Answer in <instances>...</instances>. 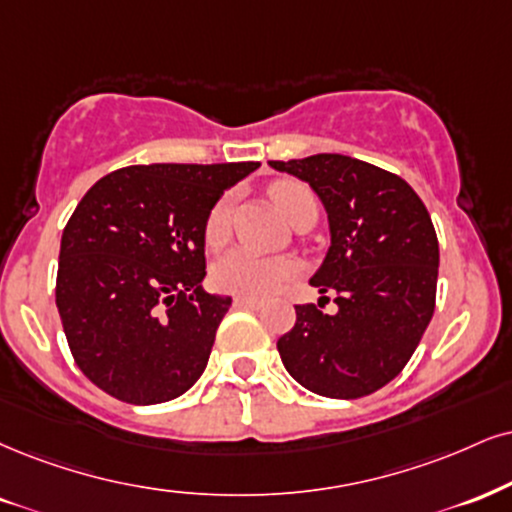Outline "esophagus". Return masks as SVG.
Here are the masks:
<instances>
[{"mask_svg": "<svg viewBox=\"0 0 512 512\" xmlns=\"http://www.w3.org/2000/svg\"><path fill=\"white\" fill-rule=\"evenodd\" d=\"M235 306L237 308H261L263 301L251 299V296H235Z\"/></svg>", "mask_w": 512, "mask_h": 512, "instance_id": "1", "label": "esophagus"}]
</instances>
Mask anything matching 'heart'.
Here are the masks:
<instances>
[{
  "mask_svg": "<svg viewBox=\"0 0 512 512\" xmlns=\"http://www.w3.org/2000/svg\"><path fill=\"white\" fill-rule=\"evenodd\" d=\"M270 197L275 206L289 223H296L306 213L318 216V201L304 182L280 180L270 185ZM230 216H232V199L223 197L216 201V206L208 213L204 225V242L208 249H220L230 237ZM299 273V263L289 256H258L251 251L237 249L220 258L213 266L211 280L220 292L251 296V299H263L273 294L285 282Z\"/></svg>",
  "mask_w": 512,
  "mask_h": 512,
  "instance_id": "1",
  "label": "heart"
}]
</instances>
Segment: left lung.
Instances as JSON below:
<instances>
[{"label":"left lung","mask_w":512,"mask_h":512,"mask_svg":"<svg viewBox=\"0 0 512 512\" xmlns=\"http://www.w3.org/2000/svg\"><path fill=\"white\" fill-rule=\"evenodd\" d=\"M318 194L330 249L311 277L337 311L296 308L277 339L282 363L301 387L330 399H361L394 380L418 349L437 299L439 242L432 218L399 175L342 154L270 161Z\"/></svg>","instance_id":"left-lung-1"}]
</instances>
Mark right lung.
I'll use <instances>...</instances> for the list:
<instances>
[{
    "instance_id": "add662e5",
    "label": "right lung",
    "mask_w": 512,
    "mask_h": 512,
    "mask_svg": "<svg viewBox=\"0 0 512 512\" xmlns=\"http://www.w3.org/2000/svg\"><path fill=\"white\" fill-rule=\"evenodd\" d=\"M261 166L151 163L104 175L63 227L56 308L90 382L113 399H178L204 372L230 296L206 294L204 225Z\"/></svg>"
}]
</instances>
